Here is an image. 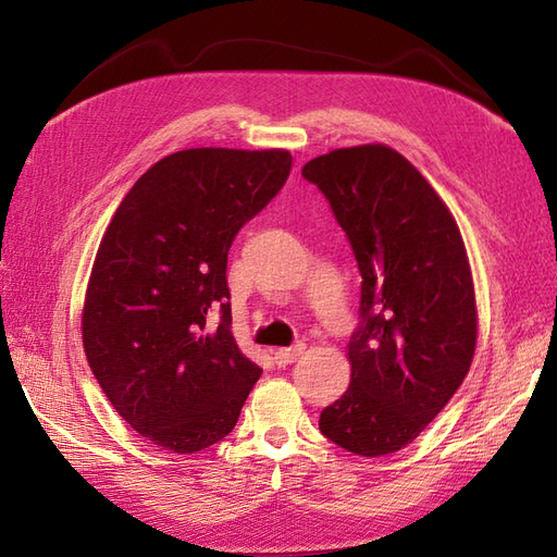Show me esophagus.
I'll list each match as a JSON object with an SVG mask.
<instances>
[{
    "label": "esophagus",
    "instance_id": "obj_1",
    "mask_svg": "<svg viewBox=\"0 0 557 557\" xmlns=\"http://www.w3.org/2000/svg\"><path fill=\"white\" fill-rule=\"evenodd\" d=\"M301 350H305V344H295L290 348H278V350H274V360L278 367H285V364L295 362L301 356Z\"/></svg>",
    "mask_w": 557,
    "mask_h": 557
}]
</instances>
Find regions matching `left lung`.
Returning <instances> with one entry per match:
<instances>
[{
	"instance_id": "left-lung-1",
	"label": "left lung",
	"mask_w": 557,
	"mask_h": 557,
	"mask_svg": "<svg viewBox=\"0 0 557 557\" xmlns=\"http://www.w3.org/2000/svg\"><path fill=\"white\" fill-rule=\"evenodd\" d=\"M356 252L360 327L346 346L348 391L318 428L362 458L423 432L465 381L476 350V295L444 199L385 144L336 148L305 164Z\"/></svg>"
}]
</instances>
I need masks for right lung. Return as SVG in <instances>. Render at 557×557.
Here are the masks:
<instances>
[{"instance_id": "1", "label": "right lung", "mask_w": 557, "mask_h": 557, "mask_svg": "<svg viewBox=\"0 0 557 557\" xmlns=\"http://www.w3.org/2000/svg\"><path fill=\"white\" fill-rule=\"evenodd\" d=\"M290 166L283 148L178 150L132 185L97 248L83 348L117 416L164 450L221 442L262 374L230 330L227 250Z\"/></svg>"}]
</instances>
